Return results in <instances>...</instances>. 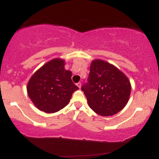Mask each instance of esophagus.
Returning <instances> with one entry per match:
<instances>
[{"label":"esophagus","instance_id":"obj_1","mask_svg":"<svg viewBox=\"0 0 159 159\" xmlns=\"http://www.w3.org/2000/svg\"><path fill=\"white\" fill-rule=\"evenodd\" d=\"M77 86H78V87H79V88H81V82H78V83H77Z\"/></svg>","mask_w":159,"mask_h":159}]
</instances>
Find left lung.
Here are the masks:
<instances>
[{
	"mask_svg": "<svg viewBox=\"0 0 159 159\" xmlns=\"http://www.w3.org/2000/svg\"><path fill=\"white\" fill-rule=\"evenodd\" d=\"M129 80L119 69L102 60H94L87 83L81 87L89 106L101 116H112L123 110L131 93Z\"/></svg>",
	"mask_w": 159,
	"mask_h": 159,
	"instance_id": "1",
	"label": "left lung"
}]
</instances>
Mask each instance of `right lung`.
<instances>
[{
  "label": "right lung",
  "instance_id": "right-lung-1",
  "mask_svg": "<svg viewBox=\"0 0 159 159\" xmlns=\"http://www.w3.org/2000/svg\"><path fill=\"white\" fill-rule=\"evenodd\" d=\"M65 61L55 58L43 65L32 75L27 86L34 105L45 113H55L68 105L78 87L72 81V72L66 70Z\"/></svg>",
  "mask_w": 159,
  "mask_h": 159
}]
</instances>
